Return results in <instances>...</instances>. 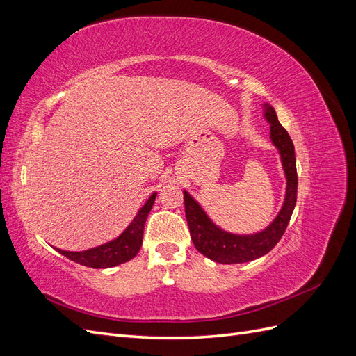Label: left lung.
Returning <instances> with one entry per match:
<instances>
[{
    "instance_id": "left-lung-1",
    "label": "left lung",
    "mask_w": 356,
    "mask_h": 356,
    "mask_svg": "<svg viewBox=\"0 0 356 356\" xmlns=\"http://www.w3.org/2000/svg\"><path fill=\"white\" fill-rule=\"evenodd\" d=\"M264 118L270 123V139L281 156L282 168L286 178V191L281 211L276 218L261 232L254 234H234L220 229L200 204L193 199L188 191L184 193L186 217L196 250L209 260L221 264L248 263L270 252L281 241L286 225L293 215L297 202V168L294 144L288 132L279 123L272 105L264 104Z\"/></svg>"
}]
</instances>
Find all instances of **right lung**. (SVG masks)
Listing matches in <instances>:
<instances>
[{"instance_id":"add662e5","label":"right lung","mask_w":356,"mask_h":356,"mask_svg":"<svg viewBox=\"0 0 356 356\" xmlns=\"http://www.w3.org/2000/svg\"><path fill=\"white\" fill-rule=\"evenodd\" d=\"M156 196L157 193H153V195L148 197L144 207L135 215L132 222L127 225L126 230L118 236V238L106 242L101 246L92 248V250H86L80 252L62 251L59 248H55V250L59 254L70 258L71 261L79 263L86 267H92V268H108V267H114L132 260V258L138 254V251L141 250L144 225L149 211L153 208Z\"/></svg>"}]
</instances>
